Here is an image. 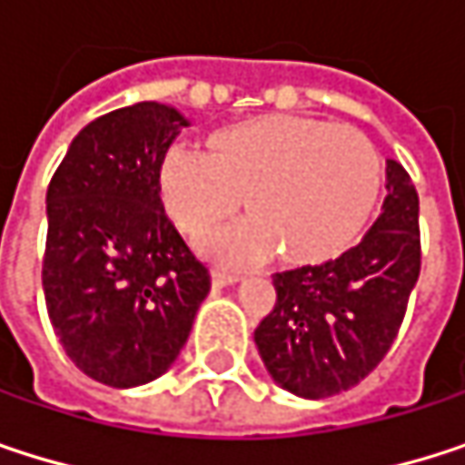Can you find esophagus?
Returning <instances> with one entry per match:
<instances>
[{"instance_id": "1", "label": "esophagus", "mask_w": 465, "mask_h": 465, "mask_svg": "<svg viewBox=\"0 0 465 465\" xmlns=\"http://www.w3.org/2000/svg\"><path fill=\"white\" fill-rule=\"evenodd\" d=\"M239 282V277L236 274H229V272H221V269H215L213 272V285L215 288H232Z\"/></svg>"}]
</instances>
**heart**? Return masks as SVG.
I'll use <instances>...</instances> for the list:
<instances>
[{"label":"heart","mask_w":465,"mask_h":465,"mask_svg":"<svg viewBox=\"0 0 465 465\" xmlns=\"http://www.w3.org/2000/svg\"><path fill=\"white\" fill-rule=\"evenodd\" d=\"M158 199L172 223L202 239L239 210L250 221L213 236L204 250L226 266L282 255L288 266H321L366 232L382 161L363 132L321 118L261 115L218 129L207 153L174 142L155 169Z\"/></svg>","instance_id":"heart-1"}]
</instances>
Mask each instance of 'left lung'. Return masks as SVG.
Instances as JSON below:
<instances>
[{"mask_svg":"<svg viewBox=\"0 0 465 465\" xmlns=\"http://www.w3.org/2000/svg\"><path fill=\"white\" fill-rule=\"evenodd\" d=\"M420 199L410 172L388 161L382 215L344 255L272 277L277 302L255 328L269 374L291 393L350 391L388 355L420 277Z\"/></svg>","mask_w":465,"mask_h":465,"instance_id":"1","label":"left lung"}]
</instances>
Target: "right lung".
Here are the masks:
<instances>
[{
	"label": "right lung",
	"instance_id": "obj_1",
	"mask_svg": "<svg viewBox=\"0 0 465 465\" xmlns=\"http://www.w3.org/2000/svg\"><path fill=\"white\" fill-rule=\"evenodd\" d=\"M188 121L140 102L91 121L47 185L43 291L69 361L96 382L161 377L188 341L210 272L166 218L161 153Z\"/></svg>",
	"mask_w": 465,
	"mask_h": 465
}]
</instances>
